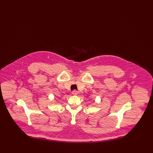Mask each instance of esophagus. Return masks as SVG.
<instances>
[{"label": "esophagus", "instance_id": "obj_1", "mask_svg": "<svg viewBox=\"0 0 153 153\" xmlns=\"http://www.w3.org/2000/svg\"><path fill=\"white\" fill-rule=\"evenodd\" d=\"M72 94L74 95H77L78 94V92L76 90H73L72 91Z\"/></svg>", "mask_w": 153, "mask_h": 153}]
</instances>
